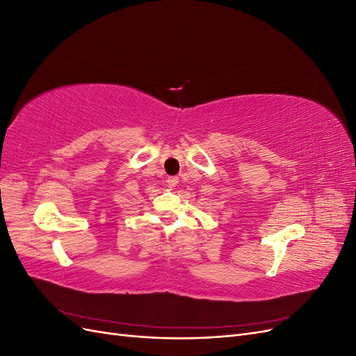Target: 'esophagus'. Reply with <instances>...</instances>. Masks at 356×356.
<instances>
[{
  "label": "esophagus",
  "mask_w": 356,
  "mask_h": 356,
  "mask_svg": "<svg viewBox=\"0 0 356 356\" xmlns=\"http://www.w3.org/2000/svg\"><path fill=\"white\" fill-rule=\"evenodd\" d=\"M166 182H168V186H170V187H175V186L178 184V177H168Z\"/></svg>",
  "instance_id": "esophagus-1"
}]
</instances>
